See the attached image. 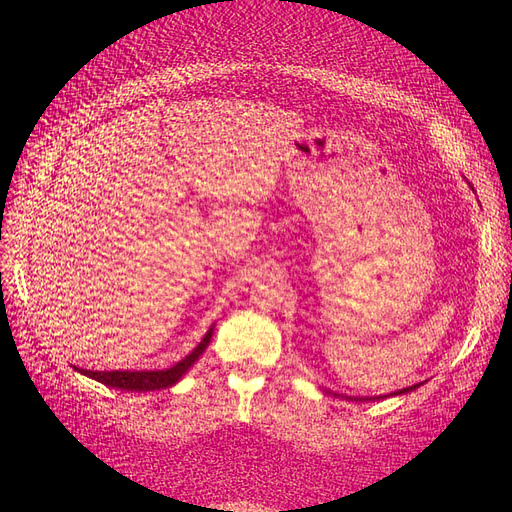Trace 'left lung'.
Returning a JSON list of instances; mask_svg holds the SVG:
<instances>
[{"label":"left lung","instance_id":"8db88e82","mask_svg":"<svg viewBox=\"0 0 512 512\" xmlns=\"http://www.w3.org/2000/svg\"><path fill=\"white\" fill-rule=\"evenodd\" d=\"M418 384H414V386H408V389H401V391H397V393H408V391H412V389H416ZM363 401V399H361Z\"/></svg>","mask_w":512,"mask_h":512}]
</instances>
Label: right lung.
I'll use <instances>...</instances> for the list:
<instances>
[{
	"mask_svg": "<svg viewBox=\"0 0 512 512\" xmlns=\"http://www.w3.org/2000/svg\"><path fill=\"white\" fill-rule=\"evenodd\" d=\"M213 335V329H209V333L203 337L200 342L183 361H179L177 365L168 367V369H160V371H91V369H79L81 374L94 378L106 386H113V389H121V391H158V389H166V386H173L175 382L181 380V376L188 371L196 361L198 356L205 352V348L209 346V339Z\"/></svg>",
	"mask_w": 512,
	"mask_h": 512,
	"instance_id": "1",
	"label": "right lung"
}]
</instances>
